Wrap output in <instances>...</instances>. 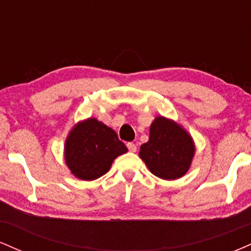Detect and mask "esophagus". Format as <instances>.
Returning <instances> with one entry per match:
<instances>
[{
  "label": "esophagus",
  "instance_id": "34e87169",
  "mask_svg": "<svg viewBox=\"0 0 251 251\" xmlns=\"http://www.w3.org/2000/svg\"><path fill=\"white\" fill-rule=\"evenodd\" d=\"M126 146H127L129 152L137 151V145H135V144H133V143H127V144H126Z\"/></svg>",
  "mask_w": 251,
  "mask_h": 251
}]
</instances>
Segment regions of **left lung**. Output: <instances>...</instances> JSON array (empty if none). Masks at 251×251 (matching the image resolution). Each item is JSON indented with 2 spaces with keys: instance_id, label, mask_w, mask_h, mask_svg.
<instances>
[{
  "instance_id": "1",
  "label": "left lung",
  "mask_w": 251,
  "mask_h": 251,
  "mask_svg": "<svg viewBox=\"0 0 251 251\" xmlns=\"http://www.w3.org/2000/svg\"><path fill=\"white\" fill-rule=\"evenodd\" d=\"M194 153L188 132L172 120L158 117L150 127L149 142L140 146L139 155L152 174L172 180L186 174Z\"/></svg>"
}]
</instances>
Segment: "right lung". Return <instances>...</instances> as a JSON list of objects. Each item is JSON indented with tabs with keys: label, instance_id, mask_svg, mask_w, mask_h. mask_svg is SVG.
<instances>
[{
	"label": "right lung",
	"instance_id": "obj_1",
	"mask_svg": "<svg viewBox=\"0 0 251 251\" xmlns=\"http://www.w3.org/2000/svg\"><path fill=\"white\" fill-rule=\"evenodd\" d=\"M126 152L127 148L113 129L89 118L71 131L66 140L65 159L75 177L93 180L105 175L118 155Z\"/></svg>",
	"mask_w": 251,
	"mask_h": 251
}]
</instances>
